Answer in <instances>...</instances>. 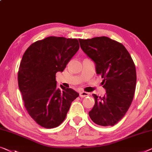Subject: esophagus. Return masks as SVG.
Instances as JSON below:
<instances>
[{
	"mask_svg": "<svg viewBox=\"0 0 152 152\" xmlns=\"http://www.w3.org/2000/svg\"><path fill=\"white\" fill-rule=\"evenodd\" d=\"M80 98H85V97L87 96H89V93L87 92H85V91H81L80 92Z\"/></svg>",
	"mask_w": 152,
	"mask_h": 152,
	"instance_id": "obj_1",
	"label": "esophagus"
}]
</instances>
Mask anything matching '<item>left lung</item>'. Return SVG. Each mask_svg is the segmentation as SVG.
<instances>
[{"label": "left lung", "mask_w": 152, "mask_h": 152, "mask_svg": "<svg viewBox=\"0 0 152 152\" xmlns=\"http://www.w3.org/2000/svg\"><path fill=\"white\" fill-rule=\"evenodd\" d=\"M84 53L96 63L106 94H93L95 105L89 112L95 124L114 126L119 121L132 104L136 89L137 73L130 53L121 43L107 37L79 39Z\"/></svg>", "instance_id": "left-lung-1"}]
</instances>
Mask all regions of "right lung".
<instances>
[{
	"mask_svg": "<svg viewBox=\"0 0 152 152\" xmlns=\"http://www.w3.org/2000/svg\"><path fill=\"white\" fill-rule=\"evenodd\" d=\"M76 39L51 36L33 43L22 56L18 86L29 115L41 126L56 128L66 117L79 94L56 86V74L63 72L79 49Z\"/></svg>",
	"mask_w": 152,
	"mask_h": 152,
	"instance_id": "1",
	"label": "right lung"
}]
</instances>
